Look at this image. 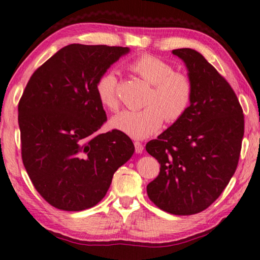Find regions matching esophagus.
Here are the masks:
<instances>
[{
  "mask_svg": "<svg viewBox=\"0 0 260 260\" xmlns=\"http://www.w3.org/2000/svg\"><path fill=\"white\" fill-rule=\"evenodd\" d=\"M134 147H135V152L136 153H142L143 151V144L139 142V141H136V142H134Z\"/></svg>",
  "mask_w": 260,
  "mask_h": 260,
  "instance_id": "34e87169",
  "label": "esophagus"
}]
</instances>
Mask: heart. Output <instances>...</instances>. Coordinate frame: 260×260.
Instances as JSON below:
<instances>
[{
	"mask_svg": "<svg viewBox=\"0 0 260 260\" xmlns=\"http://www.w3.org/2000/svg\"><path fill=\"white\" fill-rule=\"evenodd\" d=\"M128 69L150 85L141 110H124L110 120L112 128L134 139H144L160 128L162 120L178 121L188 110L192 88L189 79L152 55H141L131 61ZM96 94L101 104L110 111L119 108L118 81L114 73H104L96 82Z\"/></svg>",
	"mask_w": 260,
	"mask_h": 260,
	"instance_id": "1",
	"label": "heart"
}]
</instances>
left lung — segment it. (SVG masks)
<instances>
[{
	"label": "left lung",
	"instance_id": "1",
	"mask_svg": "<svg viewBox=\"0 0 260 260\" xmlns=\"http://www.w3.org/2000/svg\"><path fill=\"white\" fill-rule=\"evenodd\" d=\"M192 94L186 113L146 150L160 164L147 186L149 199L177 215L202 212L218 199L239 164L244 116L226 79L199 51L182 48Z\"/></svg>",
	"mask_w": 260,
	"mask_h": 260
}]
</instances>
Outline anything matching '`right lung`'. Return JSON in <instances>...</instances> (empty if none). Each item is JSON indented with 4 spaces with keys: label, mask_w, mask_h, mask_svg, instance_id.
I'll return each instance as SVG.
<instances>
[{
    "label": "right lung",
    "mask_w": 260,
    "mask_h": 260,
    "mask_svg": "<svg viewBox=\"0 0 260 260\" xmlns=\"http://www.w3.org/2000/svg\"><path fill=\"white\" fill-rule=\"evenodd\" d=\"M127 47L61 48L26 85L18 104L21 158L33 186L64 211L93 208L112 177L133 156L134 144L113 129L98 134L107 114L96 82Z\"/></svg>",
    "instance_id": "right-lung-1"
}]
</instances>
